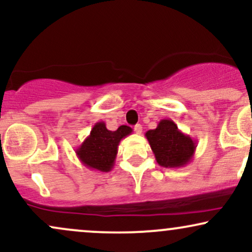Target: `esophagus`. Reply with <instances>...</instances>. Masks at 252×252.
I'll use <instances>...</instances> for the list:
<instances>
[{"instance_id": "obj_1", "label": "esophagus", "mask_w": 252, "mask_h": 252, "mask_svg": "<svg viewBox=\"0 0 252 252\" xmlns=\"http://www.w3.org/2000/svg\"><path fill=\"white\" fill-rule=\"evenodd\" d=\"M134 130H135L136 134L141 135L142 134V126H141V124H136V126H134Z\"/></svg>"}]
</instances>
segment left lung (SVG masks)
<instances>
[{"instance_id":"1","label":"left lung","mask_w":252,"mask_h":252,"mask_svg":"<svg viewBox=\"0 0 252 252\" xmlns=\"http://www.w3.org/2000/svg\"><path fill=\"white\" fill-rule=\"evenodd\" d=\"M156 162L164 168L185 167L194 156L196 141L184 134L172 120H161L158 126L146 132Z\"/></svg>"}]
</instances>
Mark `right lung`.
Wrapping results in <instances>:
<instances>
[{"instance_id":"right-lung-1","label":"right lung","mask_w":252,"mask_h":252,"mask_svg":"<svg viewBox=\"0 0 252 252\" xmlns=\"http://www.w3.org/2000/svg\"><path fill=\"white\" fill-rule=\"evenodd\" d=\"M132 129L121 126L115 131L108 130L103 121L97 122L90 135L76 149V155L86 168L99 172H110L114 168L121 140L129 136Z\"/></svg>"}]
</instances>
